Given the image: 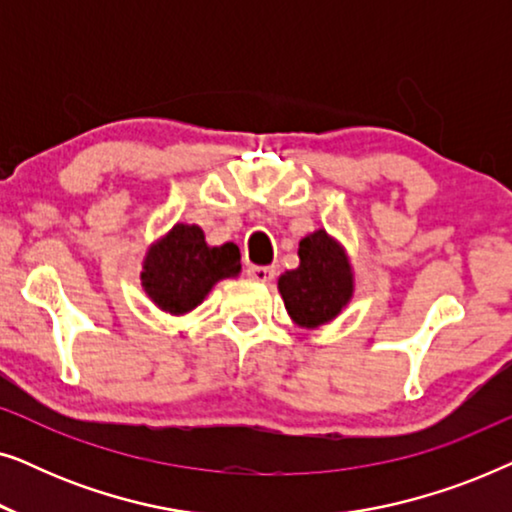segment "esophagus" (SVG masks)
<instances>
[{"mask_svg": "<svg viewBox=\"0 0 512 512\" xmlns=\"http://www.w3.org/2000/svg\"><path fill=\"white\" fill-rule=\"evenodd\" d=\"M247 275L251 279H256V282L268 284V282H272V279H275V268H270V265H249Z\"/></svg>", "mask_w": 512, "mask_h": 512, "instance_id": "1", "label": "esophagus"}]
</instances>
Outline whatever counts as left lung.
<instances>
[{
	"instance_id": "obj_1",
	"label": "left lung",
	"mask_w": 512,
	"mask_h": 512,
	"mask_svg": "<svg viewBox=\"0 0 512 512\" xmlns=\"http://www.w3.org/2000/svg\"><path fill=\"white\" fill-rule=\"evenodd\" d=\"M298 268L277 279L284 307L300 328L331 324L354 298V268L347 249L324 228L305 235L298 244Z\"/></svg>"
}]
</instances>
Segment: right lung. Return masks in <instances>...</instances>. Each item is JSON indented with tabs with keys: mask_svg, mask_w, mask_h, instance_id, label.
Here are the masks:
<instances>
[{
	"mask_svg": "<svg viewBox=\"0 0 512 512\" xmlns=\"http://www.w3.org/2000/svg\"><path fill=\"white\" fill-rule=\"evenodd\" d=\"M242 272L240 249L226 242L207 244L200 226L174 223L153 240L142 261V289L160 312L184 317L209 296L221 279Z\"/></svg>",
	"mask_w": 512,
	"mask_h": 512,
	"instance_id": "right-lung-1",
	"label": "right lung"
}]
</instances>
